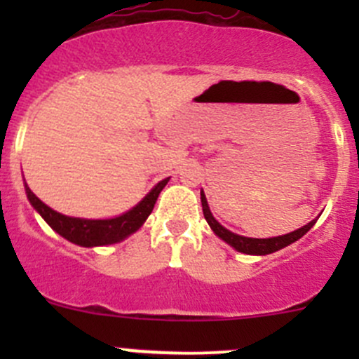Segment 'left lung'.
Here are the masks:
<instances>
[{
  "label": "left lung",
  "mask_w": 359,
  "mask_h": 359,
  "mask_svg": "<svg viewBox=\"0 0 359 359\" xmlns=\"http://www.w3.org/2000/svg\"><path fill=\"white\" fill-rule=\"evenodd\" d=\"M201 206H203V215H205L206 222H208V226L212 227L213 233L217 234V236L220 238V240L226 241L227 245H231L234 250H238V252H243V253H248V255H267V253H273V252H278V250L288 247V245L295 243L297 240H300V238L304 236V234L307 233V231L311 229V227L316 224L318 219L311 220L309 224H306V226H302L300 229L293 231V233H288V234H283V236H276V238H266V240H259V238H247V236H240V234H234L231 233V231H227L226 227L220 226L219 222H217L215 219H213L212 212H210L208 208V203H206V198H205V193L201 191Z\"/></svg>",
  "instance_id": "8db88e82"
}]
</instances>
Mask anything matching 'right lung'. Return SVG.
Segmentation results:
<instances>
[{
	"instance_id": "add662e5",
	"label": "right lung",
	"mask_w": 359,
	"mask_h": 359,
	"mask_svg": "<svg viewBox=\"0 0 359 359\" xmlns=\"http://www.w3.org/2000/svg\"><path fill=\"white\" fill-rule=\"evenodd\" d=\"M168 179L161 180L156 186L151 189V193L144 198L139 205L133 206L132 210H128L123 215L114 217V219H78V217H67L62 213L55 212V210L50 208L48 205H45L31 189L25 186V194H27V200L34 206L36 212L45 219V222L52 227L55 233H59L60 236L66 238L71 243L79 245V247H104V245H112L119 243L125 238H128L130 234L135 233L144 222H146L147 217L151 215L154 208V203H156L159 193L163 191V187L168 184Z\"/></svg>"
}]
</instances>
